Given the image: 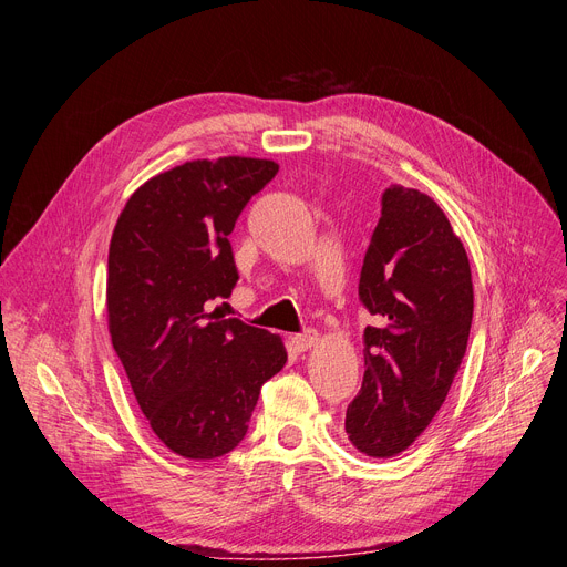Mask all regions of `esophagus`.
Listing matches in <instances>:
<instances>
[{"instance_id":"1","label":"esophagus","mask_w":567,"mask_h":567,"mask_svg":"<svg viewBox=\"0 0 567 567\" xmlns=\"http://www.w3.org/2000/svg\"><path fill=\"white\" fill-rule=\"evenodd\" d=\"M317 331H306V333H299V336H293L291 338V344H293V349L296 351H308V349H312L315 344H317Z\"/></svg>"}]
</instances>
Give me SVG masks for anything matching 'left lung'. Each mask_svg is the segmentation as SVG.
<instances>
[{
    "label": "left lung",
    "instance_id": "1",
    "mask_svg": "<svg viewBox=\"0 0 567 567\" xmlns=\"http://www.w3.org/2000/svg\"><path fill=\"white\" fill-rule=\"evenodd\" d=\"M359 299L372 326L363 331L365 374L344 430L361 453L393 457L445 402L473 319L466 250L432 197L402 186L383 190Z\"/></svg>",
    "mask_w": 567,
    "mask_h": 567
}]
</instances>
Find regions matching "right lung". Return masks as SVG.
Wrapping results in <instances>:
<instances>
[{"instance_id": "obj_1", "label": "right lung", "mask_w": 567, "mask_h": 567, "mask_svg": "<svg viewBox=\"0 0 567 567\" xmlns=\"http://www.w3.org/2000/svg\"><path fill=\"white\" fill-rule=\"evenodd\" d=\"M276 174L241 156L178 165L133 193L112 234V347L148 425L188 460L234 451L287 361L278 336L212 312L238 282L229 234Z\"/></svg>"}]
</instances>
